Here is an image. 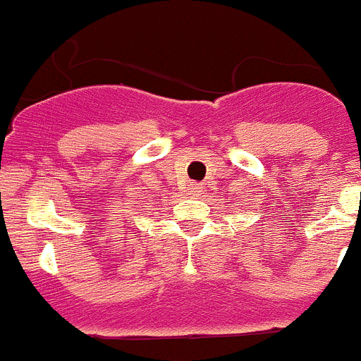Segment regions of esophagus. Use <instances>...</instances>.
I'll use <instances>...</instances> for the list:
<instances>
[{
	"instance_id": "esophagus-1",
	"label": "esophagus",
	"mask_w": 361,
	"mask_h": 361,
	"mask_svg": "<svg viewBox=\"0 0 361 361\" xmlns=\"http://www.w3.org/2000/svg\"><path fill=\"white\" fill-rule=\"evenodd\" d=\"M203 185L202 184H191V195L192 196H200V195H203Z\"/></svg>"
}]
</instances>
